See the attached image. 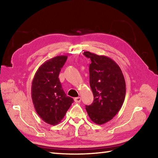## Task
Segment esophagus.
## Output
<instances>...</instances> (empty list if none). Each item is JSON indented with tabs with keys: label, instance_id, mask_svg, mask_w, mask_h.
<instances>
[{
	"label": "esophagus",
	"instance_id": "34e87169",
	"mask_svg": "<svg viewBox=\"0 0 158 158\" xmlns=\"http://www.w3.org/2000/svg\"><path fill=\"white\" fill-rule=\"evenodd\" d=\"M74 100H75V102H80L81 100V97H77V98H74Z\"/></svg>",
	"mask_w": 158,
	"mask_h": 158
}]
</instances>
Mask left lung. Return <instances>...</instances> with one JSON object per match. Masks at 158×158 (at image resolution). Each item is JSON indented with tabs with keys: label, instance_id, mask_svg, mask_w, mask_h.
Segmentation results:
<instances>
[{
	"label": "left lung",
	"instance_id": "8db88e82",
	"mask_svg": "<svg viewBox=\"0 0 158 158\" xmlns=\"http://www.w3.org/2000/svg\"><path fill=\"white\" fill-rule=\"evenodd\" d=\"M89 85L94 95L91 105L85 106L89 118L98 125L111 120L122 108L126 96V82L122 70L111 58L89 52Z\"/></svg>",
	"mask_w": 158,
	"mask_h": 158
}]
</instances>
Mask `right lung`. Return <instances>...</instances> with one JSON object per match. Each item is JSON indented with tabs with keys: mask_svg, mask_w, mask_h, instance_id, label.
<instances>
[{
	"mask_svg": "<svg viewBox=\"0 0 158 158\" xmlns=\"http://www.w3.org/2000/svg\"><path fill=\"white\" fill-rule=\"evenodd\" d=\"M66 56L47 60L36 70L32 79L31 97L36 113L47 123L56 125L64 118L73 99L64 92L58 78Z\"/></svg>",
	"mask_w": 158,
	"mask_h": 158,
	"instance_id": "add662e5",
	"label": "right lung"
}]
</instances>
